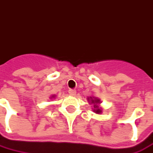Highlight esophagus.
Instances as JSON below:
<instances>
[{
	"label": "esophagus",
	"instance_id": "esophagus-1",
	"mask_svg": "<svg viewBox=\"0 0 153 153\" xmlns=\"http://www.w3.org/2000/svg\"><path fill=\"white\" fill-rule=\"evenodd\" d=\"M68 93L70 95H71V96H74V95H76V91L75 90V89H70V90L68 91Z\"/></svg>",
	"mask_w": 153,
	"mask_h": 153
}]
</instances>
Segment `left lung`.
<instances>
[{"instance_id":"8db88e82","label":"left lung","mask_w":153,"mask_h":153,"mask_svg":"<svg viewBox=\"0 0 153 153\" xmlns=\"http://www.w3.org/2000/svg\"><path fill=\"white\" fill-rule=\"evenodd\" d=\"M87 101L89 102L90 104H92V111L97 114H101L102 112V108L100 107V104L102 103L101 100L97 97H87Z\"/></svg>"}]
</instances>
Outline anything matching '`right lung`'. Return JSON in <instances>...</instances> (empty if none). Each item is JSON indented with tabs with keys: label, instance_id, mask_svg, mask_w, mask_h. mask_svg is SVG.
Here are the masks:
<instances>
[{
	"label": "right lung",
	"instance_id": "right-lung-1",
	"mask_svg": "<svg viewBox=\"0 0 153 153\" xmlns=\"http://www.w3.org/2000/svg\"><path fill=\"white\" fill-rule=\"evenodd\" d=\"M55 97H56V95H51V96L50 98L52 99V98H55Z\"/></svg>",
	"mask_w": 153,
	"mask_h": 153
}]
</instances>
